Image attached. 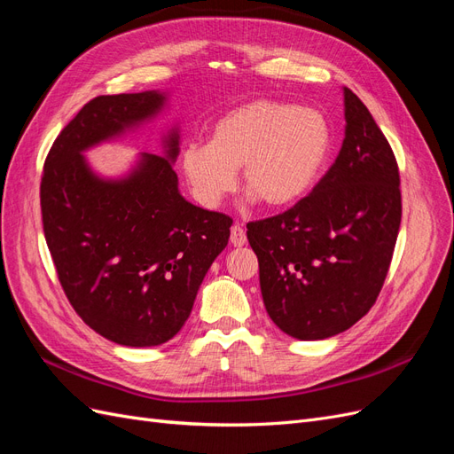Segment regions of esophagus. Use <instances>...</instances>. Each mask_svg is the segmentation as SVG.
<instances>
[{
	"label": "esophagus",
	"mask_w": 454,
	"mask_h": 454,
	"mask_svg": "<svg viewBox=\"0 0 454 454\" xmlns=\"http://www.w3.org/2000/svg\"><path fill=\"white\" fill-rule=\"evenodd\" d=\"M246 231L240 227V225H232L231 227V244L237 246V248H240V246L246 244Z\"/></svg>",
	"instance_id": "esophagus-1"
}]
</instances>
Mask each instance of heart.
I'll return each instance as SVG.
<instances>
[{"instance_id": "1", "label": "heart", "mask_w": 454, "mask_h": 454, "mask_svg": "<svg viewBox=\"0 0 454 454\" xmlns=\"http://www.w3.org/2000/svg\"><path fill=\"white\" fill-rule=\"evenodd\" d=\"M332 147L327 119L312 107L254 100L215 121L210 142H189L182 170L193 195L215 208L239 184L270 208L294 204L318 180Z\"/></svg>"}]
</instances>
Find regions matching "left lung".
Segmentation results:
<instances>
[{"instance_id":"obj_1","label":"left lung","mask_w":454,"mask_h":454,"mask_svg":"<svg viewBox=\"0 0 454 454\" xmlns=\"http://www.w3.org/2000/svg\"><path fill=\"white\" fill-rule=\"evenodd\" d=\"M332 168L290 210L248 223L270 320L299 340L333 337L375 305L402 223L392 147L350 89Z\"/></svg>"}]
</instances>
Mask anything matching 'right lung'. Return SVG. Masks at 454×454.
I'll return each instance as SVG.
<instances>
[{"mask_svg": "<svg viewBox=\"0 0 454 454\" xmlns=\"http://www.w3.org/2000/svg\"><path fill=\"white\" fill-rule=\"evenodd\" d=\"M167 92L98 96L54 140L41 177V215L62 290L96 333L122 347H157L189 318L232 219L187 202L172 168L180 130L162 155L140 153L121 177H102L85 151L157 117Z\"/></svg>", "mask_w": 454, "mask_h": 454, "instance_id": "1", "label": "right lung"}]
</instances>
